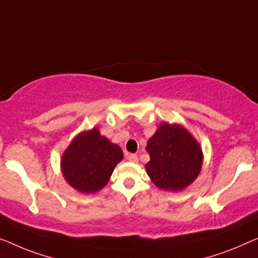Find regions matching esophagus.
<instances>
[{
  "instance_id": "1",
  "label": "esophagus",
  "mask_w": 258,
  "mask_h": 258,
  "mask_svg": "<svg viewBox=\"0 0 258 258\" xmlns=\"http://www.w3.org/2000/svg\"><path fill=\"white\" fill-rule=\"evenodd\" d=\"M128 160H130L131 162H137V161H138V155L134 154V153L128 154Z\"/></svg>"
}]
</instances>
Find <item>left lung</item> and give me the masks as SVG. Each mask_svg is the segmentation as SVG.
I'll return each mask as SVG.
<instances>
[{
  "instance_id": "obj_1",
  "label": "left lung",
  "mask_w": 258,
  "mask_h": 258,
  "mask_svg": "<svg viewBox=\"0 0 258 258\" xmlns=\"http://www.w3.org/2000/svg\"><path fill=\"white\" fill-rule=\"evenodd\" d=\"M146 150L151 157L147 173L161 189L182 190L200 173V145L179 125L162 124L148 140Z\"/></svg>"
}]
</instances>
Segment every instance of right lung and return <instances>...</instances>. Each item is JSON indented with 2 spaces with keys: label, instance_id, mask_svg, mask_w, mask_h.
I'll return each mask as SVG.
<instances>
[{
  "label": "right lung",
  "instance_id": "obj_1",
  "mask_svg": "<svg viewBox=\"0 0 258 258\" xmlns=\"http://www.w3.org/2000/svg\"><path fill=\"white\" fill-rule=\"evenodd\" d=\"M122 160V152L93 128L75 138L61 159L65 179L83 193H94L103 188Z\"/></svg>",
  "mask_w": 258,
  "mask_h": 258
}]
</instances>
